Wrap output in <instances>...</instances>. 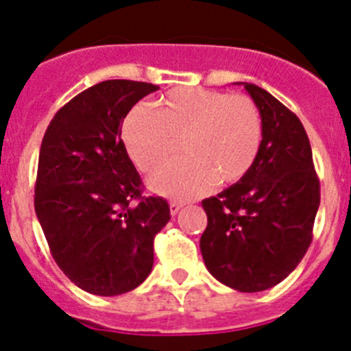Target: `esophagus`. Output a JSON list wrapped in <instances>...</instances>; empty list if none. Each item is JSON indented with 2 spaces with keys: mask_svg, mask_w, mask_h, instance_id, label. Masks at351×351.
<instances>
[{
  "mask_svg": "<svg viewBox=\"0 0 351 351\" xmlns=\"http://www.w3.org/2000/svg\"><path fill=\"white\" fill-rule=\"evenodd\" d=\"M182 208H183V202H176V201L169 202V213H171L173 216H175Z\"/></svg>",
  "mask_w": 351,
  "mask_h": 351,
  "instance_id": "34e87169",
  "label": "esophagus"
}]
</instances>
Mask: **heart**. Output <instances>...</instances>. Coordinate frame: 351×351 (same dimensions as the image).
Here are the masks:
<instances>
[{"instance_id":"heart-1","label":"heart","mask_w":351,"mask_h":351,"mask_svg":"<svg viewBox=\"0 0 351 351\" xmlns=\"http://www.w3.org/2000/svg\"><path fill=\"white\" fill-rule=\"evenodd\" d=\"M121 138L145 173L164 164L182 139L186 159L157 170L147 183L156 194L189 201L215 183L232 185L251 171L263 142V121L245 95L175 88L152 107H133L121 124Z\"/></svg>"}]
</instances>
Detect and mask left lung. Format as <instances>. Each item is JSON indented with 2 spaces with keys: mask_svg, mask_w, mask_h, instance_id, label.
<instances>
[{
  "mask_svg": "<svg viewBox=\"0 0 351 351\" xmlns=\"http://www.w3.org/2000/svg\"><path fill=\"white\" fill-rule=\"evenodd\" d=\"M242 84L260 109L263 142L241 182L202 201L208 227L201 253L216 280L241 293H258L282 282L303 260L320 185L296 114L256 84Z\"/></svg>",
  "mask_w": 351,
  "mask_h": 351,
  "instance_id": "8db88e82",
  "label": "left lung"
}]
</instances>
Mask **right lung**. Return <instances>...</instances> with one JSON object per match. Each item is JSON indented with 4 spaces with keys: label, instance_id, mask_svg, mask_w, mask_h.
Instances as JSON below:
<instances>
[{
    "label": "right lung",
    "instance_id": "add662e5",
    "mask_svg": "<svg viewBox=\"0 0 351 351\" xmlns=\"http://www.w3.org/2000/svg\"><path fill=\"white\" fill-rule=\"evenodd\" d=\"M159 86L101 81L65 104L43 136L34 209L51 256L83 291L117 296L138 287L154 265V237L168 202L142 195L121 140L136 101Z\"/></svg>",
    "mask_w": 351,
    "mask_h": 351
}]
</instances>
